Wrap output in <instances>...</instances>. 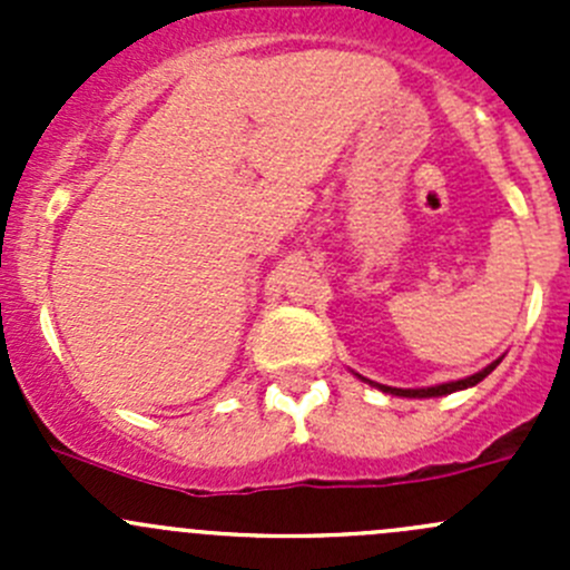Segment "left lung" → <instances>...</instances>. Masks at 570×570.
Wrapping results in <instances>:
<instances>
[{
  "instance_id": "obj_1",
  "label": "left lung",
  "mask_w": 570,
  "mask_h": 570,
  "mask_svg": "<svg viewBox=\"0 0 570 570\" xmlns=\"http://www.w3.org/2000/svg\"><path fill=\"white\" fill-rule=\"evenodd\" d=\"M497 366H499V361H493V364H488L485 370L476 372V375L463 377V381L441 383V386H430V389H394V386H381V383H372V381H370V383H372V386L381 389V392H386V394H396V396H419V400H422V396H444V394H452V392H461V389L476 386V383H480L482 377L491 375V372L497 370ZM364 381H366V377H364Z\"/></svg>"
}]
</instances>
